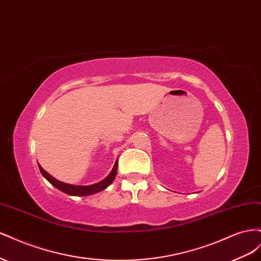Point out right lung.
Instances as JSON below:
<instances>
[{
  "label": "right lung",
  "mask_w": 261,
  "mask_h": 261,
  "mask_svg": "<svg viewBox=\"0 0 261 261\" xmlns=\"http://www.w3.org/2000/svg\"><path fill=\"white\" fill-rule=\"evenodd\" d=\"M38 167H39V170H40V172H41L42 176L46 180H49L54 187H57L58 189H60L61 192L65 193L67 195H70V196H89V195H92V194H96V193L103 191V189H106L114 180V178L116 176V173H117V160L115 161V164H114L112 171L110 172V174L105 179L100 180L99 183L92 184V185H87V186L72 185V184L63 183V181H61L57 178H54L52 175L49 174L48 172L44 171L40 164H38Z\"/></svg>",
  "instance_id": "add662e5"
}]
</instances>
